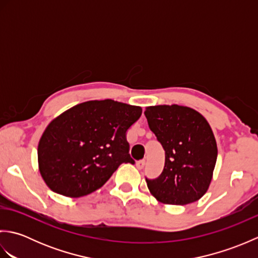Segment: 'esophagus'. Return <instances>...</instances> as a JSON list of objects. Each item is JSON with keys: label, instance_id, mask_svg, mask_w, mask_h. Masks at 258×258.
<instances>
[{"label": "esophagus", "instance_id": "1", "mask_svg": "<svg viewBox=\"0 0 258 258\" xmlns=\"http://www.w3.org/2000/svg\"><path fill=\"white\" fill-rule=\"evenodd\" d=\"M144 166H145V161L144 160H141L139 162H136V167H138L139 169L144 168Z\"/></svg>", "mask_w": 258, "mask_h": 258}]
</instances>
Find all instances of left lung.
Here are the masks:
<instances>
[{
    "mask_svg": "<svg viewBox=\"0 0 258 258\" xmlns=\"http://www.w3.org/2000/svg\"><path fill=\"white\" fill-rule=\"evenodd\" d=\"M150 128L165 151V165L155 179L146 178L155 199L186 205L204 195L213 177L217 145L205 117L187 106L157 105L145 109Z\"/></svg>",
    "mask_w": 258,
    "mask_h": 258,
    "instance_id": "8db88e82",
    "label": "left lung"
}]
</instances>
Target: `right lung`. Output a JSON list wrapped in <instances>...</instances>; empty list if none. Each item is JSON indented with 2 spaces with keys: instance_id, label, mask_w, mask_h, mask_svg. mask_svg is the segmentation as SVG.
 <instances>
[{
  "instance_id": "1",
  "label": "right lung",
  "mask_w": 258,
  "mask_h": 258,
  "mask_svg": "<svg viewBox=\"0 0 258 258\" xmlns=\"http://www.w3.org/2000/svg\"><path fill=\"white\" fill-rule=\"evenodd\" d=\"M141 115L140 106L104 100L78 104L54 118L37 147L46 185L76 199L102 187L122 163L134 164L126 133Z\"/></svg>"
}]
</instances>
